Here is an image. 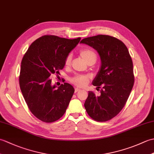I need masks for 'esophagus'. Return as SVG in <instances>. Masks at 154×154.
<instances>
[{
  "label": "esophagus",
  "mask_w": 154,
  "mask_h": 154,
  "mask_svg": "<svg viewBox=\"0 0 154 154\" xmlns=\"http://www.w3.org/2000/svg\"><path fill=\"white\" fill-rule=\"evenodd\" d=\"M79 91H81V89H79V88H78V87H76L75 89V93H77V92H79Z\"/></svg>",
  "instance_id": "esophagus-1"
}]
</instances>
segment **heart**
<instances>
[{"label": "heart", "mask_w": 154, "mask_h": 154, "mask_svg": "<svg viewBox=\"0 0 154 154\" xmlns=\"http://www.w3.org/2000/svg\"><path fill=\"white\" fill-rule=\"evenodd\" d=\"M80 55L83 59V60L87 63L88 61L92 60H96V54L93 51H91L89 49H83L80 51ZM71 55H68L65 60V65L67 66L71 63ZM89 81V77L87 75H78L72 78L71 82L79 87H84L88 83Z\"/></svg>", "instance_id": "1"}]
</instances>
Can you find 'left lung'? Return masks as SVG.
Returning a JSON list of instances; mask_svg holds the SVG:
<instances>
[{
  "instance_id": "obj_1",
  "label": "left lung",
  "mask_w": 154,
  "mask_h": 154,
  "mask_svg": "<svg viewBox=\"0 0 154 154\" xmlns=\"http://www.w3.org/2000/svg\"><path fill=\"white\" fill-rule=\"evenodd\" d=\"M99 54L101 65L93 85L100 90L96 96L89 91L84 106L88 114L99 122L112 119L125 105L134 82L133 63L128 48L122 41L107 35L84 38Z\"/></svg>"
}]
</instances>
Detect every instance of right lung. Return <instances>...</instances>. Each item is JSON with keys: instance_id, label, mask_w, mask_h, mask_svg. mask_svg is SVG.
Masks as SVG:
<instances>
[{"instance_id": "obj_1", "label": "right lung", "mask_w": 154, "mask_h": 154, "mask_svg": "<svg viewBox=\"0 0 154 154\" xmlns=\"http://www.w3.org/2000/svg\"><path fill=\"white\" fill-rule=\"evenodd\" d=\"M80 40L44 35L30 45L22 58L20 87L31 112L43 122L60 119L73 97V86L67 83L52 85L50 76L60 74L65 59Z\"/></svg>"}]
</instances>
